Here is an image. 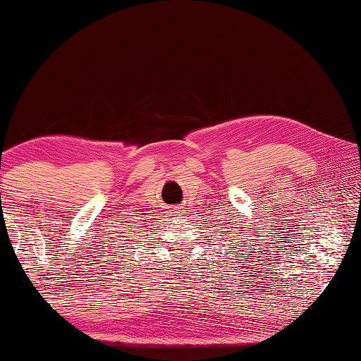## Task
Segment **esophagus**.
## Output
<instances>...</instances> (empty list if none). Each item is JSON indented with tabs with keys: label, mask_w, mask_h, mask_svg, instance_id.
<instances>
[{
	"label": "esophagus",
	"mask_w": 361,
	"mask_h": 361,
	"mask_svg": "<svg viewBox=\"0 0 361 361\" xmlns=\"http://www.w3.org/2000/svg\"><path fill=\"white\" fill-rule=\"evenodd\" d=\"M169 214H171L172 219H180V216H182V212H180L179 209H177V207H172Z\"/></svg>",
	"instance_id": "esophagus-1"
}]
</instances>
